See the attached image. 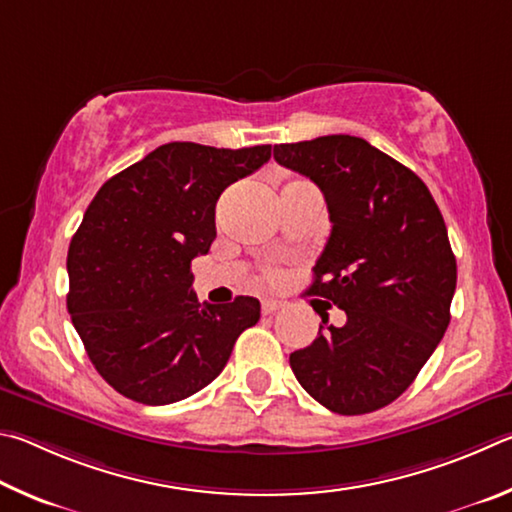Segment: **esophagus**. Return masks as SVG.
I'll use <instances>...</instances> for the list:
<instances>
[{
    "label": "esophagus",
    "instance_id": "obj_1",
    "mask_svg": "<svg viewBox=\"0 0 512 512\" xmlns=\"http://www.w3.org/2000/svg\"><path fill=\"white\" fill-rule=\"evenodd\" d=\"M261 306H263V312H265V315H274L276 310H281V308H283V303H281L279 299H263Z\"/></svg>",
    "mask_w": 512,
    "mask_h": 512
}]
</instances>
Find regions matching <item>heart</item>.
Wrapping results in <instances>:
<instances>
[{
	"label": "heart",
	"instance_id": "b5f03b06",
	"mask_svg": "<svg viewBox=\"0 0 512 512\" xmlns=\"http://www.w3.org/2000/svg\"><path fill=\"white\" fill-rule=\"evenodd\" d=\"M292 184H294V182H292ZM265 279H267V281H272V283H276V281L281 279V272H279V270H267V272H265Z\"/></svg>",
	"mask_w": 512,
	"mask_h": 512
}]
</instances>
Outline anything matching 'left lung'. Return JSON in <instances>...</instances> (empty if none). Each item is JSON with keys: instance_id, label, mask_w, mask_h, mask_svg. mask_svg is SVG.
I'll use <instances>...</instances> for the list:
<instances>
[{"instance_id": "left-lung-1", "label": "left lung", "mask_w": 512, "mask_h": 512, "mask_svg": "<svg viewBox=\"0 0 512 512\" xmlns=\"http://www.w3.org/2000/svg\"><path fill=\"white\" fill-rule=\"evenodd\" d=\"M274 159L326 197L333 231L306 294L346 312L342 328L319 312L324 326L290 366L326 409L371 414L409 389L450 324L456 258L445 220L414 170L360 137L281 143Z\"/></svg>"}]
</instances>
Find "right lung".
I'll return each instance as SVG.
<instances>
[{"label":"right lung","mask_w":512,"mask_h":512,"mask_svg":"<svg viewBox=\"0 0 512 512\" xmlns=\"http://www.w3.org/2000/svg\"><path fill=\"white\" fill-rule=\"evenodd\" d=\"M272 146L164 143L98 188L67 254V310L101 378L141 405H170L218 378L261 303L202 306L191 261L215 240V202Z\"/></svg>","instance_id":"right-lung-1"}]
</instances>
